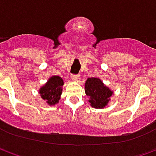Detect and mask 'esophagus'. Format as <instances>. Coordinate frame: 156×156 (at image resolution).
Returning <instances> with one entry per match:
<instances>
[{"mask_svg": "<svg viewBox=\"0 0 156 156\" xmlns=\"http://www.w3.org/2000/svg\"><path fill=\"white\" fill-rule=\"evenodd\" d=\"M79 78V75L78 74H72L71 75V78L72 80H73V81H77Z\"/></svg>", "mask_w": 156, "mask_h": 156, "instance_id": "34e87169", "label": "esophagus"}]
</instances>
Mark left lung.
Returning <instances> with one entry per match:
<instances>
[{
	"label": "left lung",
	"instance_id": "1",
	"mask_svg": "<svg viewBox=\"0 0 156 156\" xmlns=\"http://www.w3.org/2000/svg\"><path fill=\"white\" fill-rule=\"evenodd\" d=\"M85 93L89 97L92 107L102 108L108 104L113 92L102 83L99 78H89L85 83Z\"/></svg>",
	"mask_w": 156,
	"mask_h": 156
}]
</instances>
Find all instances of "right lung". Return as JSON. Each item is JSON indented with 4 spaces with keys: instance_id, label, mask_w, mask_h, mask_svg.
Wrapping results in <instances>:
<instances>
[{
    "instance_id": "right-lung-1",
    "label": "right lung",
    "mask_w": 156,
    "mask_h": 156,
    "mask_svg": "<svg viewBox=\"0 0 156 156\" xmlns=\"http://www.w3.org/2000/svg\"><path fill=\"white\" fill-rule=\"evenodd\" d=\"M63 85V80L59 76H53L49 78L48 83L42 86L39 94L48 105H53L58 104V99L62 94V86Z\"/></svg>"
}]
</instances>
